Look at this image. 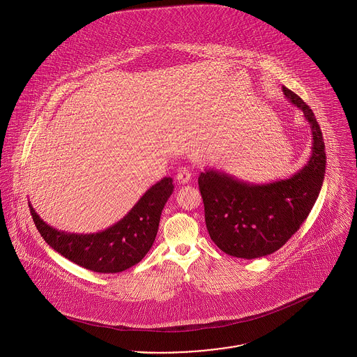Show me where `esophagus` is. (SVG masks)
Wrapping results in <instances>:
<instances>
[{"label": "esophagus", "instance_id": "34e87169", "mask_svg": "<svg viewBox=\"0 0 357 357\" xmlns=\"http://www.w3.org/2000/svg\"><path fill=\"white\" fill-rule=\"evenodd\" d=\"M190 179H191V172L186 167H182V169H179L178 170V174H176V181L181 183V185H186L190 182Z\"/></svg>", "mask_w": 357, "mask_h": 357}]
</instances>
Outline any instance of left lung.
Masks as SVG:
<instances>
[{
    "instance_id": "obj_1",
    "label": "left lung",
    "mask_w": 357,
    "mask_h": 357,
    "mask_svg": "<svg viewBox=\"0 0 357 357\" xmlns=\"http://www.w3.org/2000/svg\"><path fill=\"white\" fill-rule=\"evenodd\" d=\"M289 102L304 112L312 131V153L301 170L265 183L238 179L204 167L198 185L204 221L213 242L226 255L253 259L282 248L305 221L316 204L325 176L323 132L304 100L282 86Z\"/></svg>"
}]
</instances>
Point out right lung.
<instances>
[{
  "instance_id": "right-lung-1",
  "label": "right lung",
  "mask_w": 357,
  "mask_h": 357,
  "mask_svg": "<svg viewBox=\"0 0 357 357\" xmlns=\"http://www.w3.org/2000/svg\"><path fill=\"white\" fill-rule=\"evenodd\" d=\"M172 191V178L165 176L120 221L89 234L57 230L40 218L31 202L29 208L37 230L54 252L92 272L119 273L139 264L153 248L162 210Z\"/></svg>"
}]
</instances>
